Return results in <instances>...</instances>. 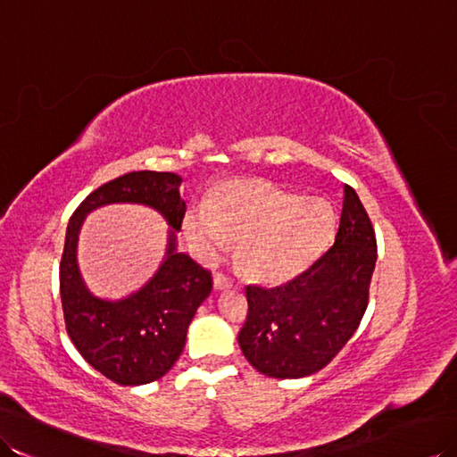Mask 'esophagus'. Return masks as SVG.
<instances>
[{"label": "esophagus", "mask_w": 457, "mask_h": 457, "mask_svg": "<svg viewBox=\"0 0 457 457\" xmlns=\"http://www.w3.org/2000/svg\"><path fill=\"white\" fill-rule=\"evenodd\" d=\"M213 285H215L217 291H227V288H230V287H232V281L228 279L227 275L215 273V277H213Z\"/></svg>", "instance_id": "1"}]
</instances>
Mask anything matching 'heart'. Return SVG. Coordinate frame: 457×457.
Segmentation results:
<instances>
[{"label":"heart","mask_w":457,"mask_h":457,"mask_svg":"<svg viewBox=\"0 0 457 457\" xmlns=\"http://www.w3.org/2000/svg\"><path fill=\"white\" fill-rule=\"evenodd\" d=\"M336 215L320 197H298L267 182H237L217 204L197 199L184 235L204 262L215 263L240 240V260L258 279L281 281L312 262L328 242Z\"/></svg>","instance_id":"b5f03b06"}]
</instances>
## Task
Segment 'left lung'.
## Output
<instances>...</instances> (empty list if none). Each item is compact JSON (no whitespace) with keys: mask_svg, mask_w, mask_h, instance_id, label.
I'll return each instance as SVG.
<instances>
[{"mask_svg":"<svg viewBox=\"0 0 457 457\" xmlns=\"http://www.w3.org/2000/svg\"><path fill=\"white\" fill-rule=\"evenodd\" d=\"M376 237L357 192L343 186L336 244L281 287L248 285V318L238 333L244 357L270 378L324 369L357 331L369 306Z\"/></svg>","mask_w":457,"mask_h":457,"instance_id":"1","label":"left lung"}]
</instances>
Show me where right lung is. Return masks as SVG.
<instances>
[{
  "label": "right lung",
  "mask_w": 457,
  "mask_h": 457,
  "mask_svg": "<svg viewBox=\"0 0 457 457\" xmlns=\"http://www.w3.org/2000/svg\"><path fill=\"white\" fill-rule=\"evenodd\" d=\"M180 184L182 178L174 172L139 170L120 176L83 199L65 232L60 263L65 328L81 357L120 386L149 384L172 369L184 351L187 326L213 288L211 271L176 246V232L186 213ZM112 203L147 204L171 227L158 273L139 292L120 301L95 297L76 263L84 217Z\"/></svg>",
  "instance_id": "right-lung-1"
}]
</instances>
